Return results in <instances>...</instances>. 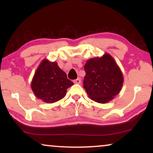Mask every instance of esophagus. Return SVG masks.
Wrapping results in <instances>:
<instances>
[{
  "mask_svg": "<svg viewBox=\"0 0 153 153\" xmlns=\"http://www.w3.org/2000/svg\"><path fill=\"white\" fill-rule=\"evenodd\" d=\"M74 83H76V84H80L81 83V80L80 79H76L74 81Z\"/></svg>",
  "mask_w": 153,
  "mask_h": 153,
  "instance_id": "obj_1",
  "label": "esophagus"
}]
</instances>
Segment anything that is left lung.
Segmentation results:
<instances>
[{"mask_svg": "<svg viewBox=\"0 0 153 153\" xmlns=\"http://www.w3.org/2000/svg\"><path fill=\"white\" fill-rule=\"evenodd\" d=\"M83 88L92 100L105 104L114 99L122 89L123 75L114 58L108 53L90 58L84 65Z\"/></svg>", "mask_w": 153, "mask_h": 153, "instance_id": "obj_1", "label": "left lung"}]
</instances>
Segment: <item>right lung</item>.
Wrapping results in <instances>:
<instances>
[{"instance_id": "right-lung-1", "label": "right lung", "mask_w": 153, "mask_h": 153, "mask_svg": "<svg viewBox=\"0 0 153 153\" xmlns=\"http://www.w3.org/2000/svg\"><path fill=\"white\" fill-rule=\"evenodd\" d=\"M73 84L57 62L45 58L35 72L30 86L35 97L46 103L52 104L62 99L67 89Z\"/></svg>"}]
</instances>
